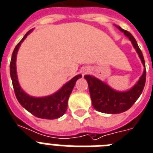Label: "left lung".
<instances>
[{
	"label": "left lung",
	"instance_id": "obj_1",
	"mask_svg": "<svg viewBox=\"0 0 153 153\" xmlns=\"http://www.w3.org/2000/svg\"><path fill=\"white\" fill-rule=\"evenodd\" d=\"M117 27L129 38L134 47L136 49L143 65L145 66L142 52L134 36L121 27ZM84 78L88 84L89 92L94 108L102 113L119 114L129 110L142 93L146 80V70L145 69L137 83L130 90L124 92L114 91L107 84L90 75L84 76Z\"/></svg>",
	"mask_w": 153,
	"mask_h": 153
}]
</instances>
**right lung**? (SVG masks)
<instances>
[{"label":"right lung","instance_id":"right-lung-1","mask_svg":"<svg viewBox=\"0 0 153 153\" xmlns=\"http://www.w3.org/2000/svg\"><path fill=\"white\" fill-rule=\"evenodd\" d=\"M31 31L30 30L24 35L21 41L17 44L13 52L12 59L10 62V75L12 82L14 88L15 95L22 107L35 117L44 119H55L62 117L67 110L68 100L73 91L76 81L81 78L82 76L77 75L65 84L59 91L51 96L46 97L35 98L28 96L24 92L19 86L16 75V60L17 51L19 50L20 44L26 39L28 34Z\"/></svg>","mask_w":153,"mask_h":153}]
</instances>
